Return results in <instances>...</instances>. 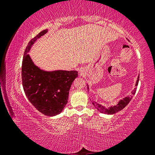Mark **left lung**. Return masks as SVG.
<instances>
[{"mask_svg":"<svg viewBox=\"0 0 155 155\" xmlns=\"http://www.w3.org/2000/svg\"><path fill=\"white\" fill-rule=\"evenodd\" d=\"M139 78H140V76H139L137 80V82H136V85L137 86L138 85L139 83ZM137 90V87L134 89V90L132 91V94H130V96L128 97H126L123 100H120L118 104H117L116 105H115L114 107H109V108H105V107L102 106L101 104H98L96 102H93L92 104L95 107V108L99 111L100 112L103 113V114H114L115 113L118 112L120 111H121L122 109H123L124 107L127 105V104L129 103V102L131 101L133 96H134V94H135V91Z\"/></svg>","mask_w":155,"mask_h":155,"instance_id":"8db88e82","label":"left lung"}]
</instances>
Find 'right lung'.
<instances>
[{
    "instance_id": "obj_1",
    "label": "right lung",
    "mask_w": 155,
    "mask_h": 155,
    "mask_svg": "<svg viewBox=\"0 0 155 155\" xmlns=\"http://www.w3.org/2000/svg\"><path fill=\"white\" fill-rule=\"evenodd\" d=\"M47 31V29L41 31L26 47L22 64V81L25 93L30 103L44 115L54 116L59 114L66 105L69 90L72 82L78 77V72H46L33 64L28 52L37 39Z\"/></svg>"
}]
</instances>
